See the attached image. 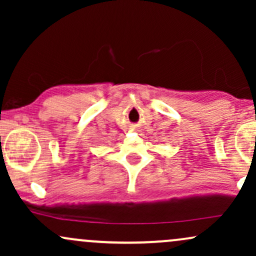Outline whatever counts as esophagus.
Masks as SVG:
<instances>
[{
	"instance_id": "obj_1",
	"label": "esophagus",
	"mask_w": 256,
	"mask_h": 256,
	"mask_svg": "<svg viewBox=\"0 0 256 256\" xmlns=\"http://www.w3.org/2000/svg\"><path fill=\"white\" fill-rule=\"evenodd\" d=\"M134 130H137V131H140V130H138V128H134Z\"/></svg>"
}]
</instances>
